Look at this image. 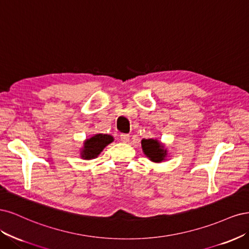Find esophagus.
<instances>
[{
    "mask_svg": "<svg viewBox=\"0 0 249 249\" xmlns=\"http://www.w3.org/2000/svg\"><path fill=\"white\" fill-rule=\"evenodd\" d=\"M120 139H121V141L123 142H127L128 141H129V139H130V135L129 134H126V133H121V134H120Z\"/></svg>",
    "mask_w": 249,
    "mask_h": 249,
    "instance_id": "1",
    "label": "esophagus"
}]
</instances>
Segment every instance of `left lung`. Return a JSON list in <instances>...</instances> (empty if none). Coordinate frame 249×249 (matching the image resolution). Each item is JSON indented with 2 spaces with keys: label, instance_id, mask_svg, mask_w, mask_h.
<instances>
[{
  "label": "left lung",
  "instance_id": "1",
  "mask_svg": "<svg viewBox=\"0 0 249 249\" xmlns=\"http://www.w3.org/2000/svg\"><path fill=\"white\" fill-rule=\"evenodd\" d=\"M142 152L151 161L161 162L167 155V151L161 142L153 139H143L142 140Z\"/></svg>",
  "mask_w": 249,
  "mask_h": 249
}]
</instances>
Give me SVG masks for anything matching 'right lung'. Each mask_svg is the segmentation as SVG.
Wrapping results in <instances>:
<instances>
[{"label": "right lung", "mask_w": 249, "mask_h": 249, "mask_svg": "<svg viewBox=\"0 0 249 249\" xmlns=\"http://www.w3.org/2000/svg\"><path fill=\"white\" fill-rule=\"evenodd\" d=\"M111 142H114V138L109 134H95L92 138L85 141L81 157L88 160L96 158Z\"/></svg>", "instance_id": "obj_1"}]
</instances>
